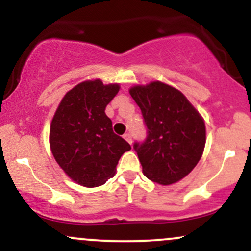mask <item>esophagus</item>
<instances>
[{
    "label": "esophagus",
    "mask_w": 251,
    "mask_h": 251,
    "mask_svg": "<svg viewBox=\"0 0 251 251\" xmlns=\"http://www.w3.org/2000/svg\"><path fill=\"white\" fill-rule=\"evenodd\" d=\"M124 139H125L128 144H132V135L129 134V133L124 134Z\"/></svg>",
    "instance_id": "esophagus-1"
}]
</instances>
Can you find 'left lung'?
<instances>
[{"instance_id":"left-lung-1","label":"left lung","mask_w":251,"mask_h":251,"mask_svg":"<svg viewBox=\"0 0 251 251\" xmlns=\"http://www.w3.org/2000/svg\"><path fill=\"white\" fill-rule=\"evenodd\" d=\"M129 94L142 109L148 137L134 143L143 174L160 185L183 179L200 162L205 146V123L177 88L160 81L137 85Z\"/></svg>"}]
</instances>
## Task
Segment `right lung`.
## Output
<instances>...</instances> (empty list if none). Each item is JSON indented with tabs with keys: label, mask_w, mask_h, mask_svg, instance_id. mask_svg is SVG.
Returning <instances> with one entry per match:
<instances>
[{
	"label": "right lung",
	"mask_w": 251,
	"mask_h": 251,
	"mask_svg": "<svg viewBox=\"0 0 251 251\" xmlns=\"http://www.w3.org/2000/svg\"><path fill=\"white\" fill-rule=\"evenodd\" d=\"M119 89V83L103 85L100 79L80 82L65 94L51 120V153L65 174L86 188L113 177L120 157L131 150L105 113Z\"/></svg>",
	"instance_id": "add662e5"
}]
</instances>
